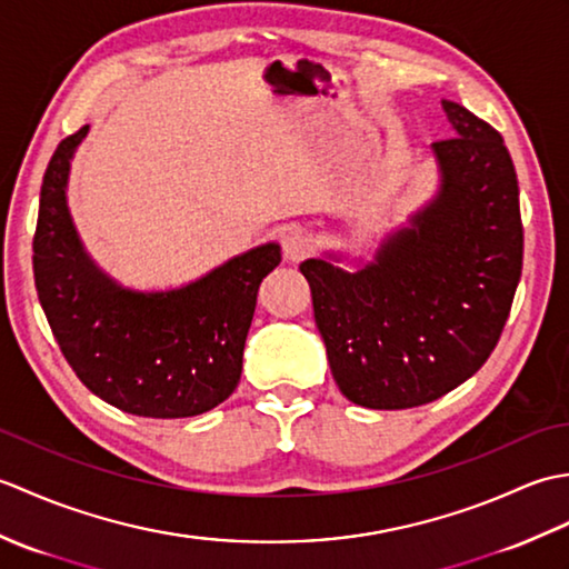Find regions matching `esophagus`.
<instances>
[{
    "label": "esophagus",
    "mask_w": 569,
    "mask_h": 569,
    "mask_svg": "<svg viewBox=\"0 0 569 569\" xmlns=\"http://www.w3.org/2000/svg\"><path fill=\"white\" fill-rule=\"evenodd\" d=\"M281 249H283V257L288 261L298 263V261H303L308 257L312 247H310V239L303 232H298V229H291V232H286L281 237Z\"/></svg>",
    "instance_id": "esophagus-1"
}]
</instances>
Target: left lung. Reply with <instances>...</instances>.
<instances>
[{
    "label": "left lung",
    "instance_id": "1",
    "mask_svg": "<svg viewBox=\"0 0 569 569\" xmlns=\"http://www.w3.org/2000/svg\"><path fill=\"white\" fill-rule=\"evenodd\" d=\"M452 137L432 143L440 190L347 273L300 263L349 401L377 410L430 403L465 383L497 347L523 269L518 180L501 134L442 100Z\"/></svg>",
    "mask_w": 569,
    "mask_h": 569
}]
</instances>
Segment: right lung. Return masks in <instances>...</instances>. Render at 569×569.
I'll return each instance as SVG.
<instances>
[{
  "label": "right lung",
  "instance_id": "obj_1",
  "mask_svg": "<svg viewBox=\"0 0 569 569\" xmlns=\"http://www.w3.org/2000/svg\"><path fill=\"white\" fill-rule=\"evenodd\" d=\"M88 129L58 143L43 176L33 234L41 308L68 365L102 401L143 418L200 416L237 389L259 286L281 249H251L178 291L117 286L84 253L66 202Z\"/></svg>",
  "mask_w": 569,
  "mask_h": 569
}]
</instances>
